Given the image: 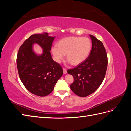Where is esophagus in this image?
Here are the masks:
<instances>
[{"mask_svg":"<svg viewBox=\"0 0 131 131\" xmlns=\"http://www.w3.org/2000/svg\"><path fill=\"white\" fill-rule=\"evenodd\" d=\"M63 73H64V74H67V69H66V68H63Z\"/></svg>","mask_w":131,"mask_h":131,"instance_id":"esophagus-1","label":"esophagus"}]
</instances>
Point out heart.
Returning <instances> with one entry per match:
<instances>
[{
    "label": "heart",
    "mask_w": 131,
    "mask_h": 131,
    "mask_svg": "<svg viewBox=\"0 0 131 131\" xmlns=\"http://www.w3.org/2000/svg\"><path fill=\"white\" fill-rule=\"evenodd\" d=\"M92 43L86 37H70L62 39L57 46L52 47L54 60L61 62L67 54V59L71 64L75 66L84 61L91 52Z\"/></svg>",
    "instance_id": "heart-1"
}]
</instances>
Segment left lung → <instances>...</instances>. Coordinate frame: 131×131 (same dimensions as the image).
Segmentation results:
<instances>
[{
  "mask_svg": "<svg viewBox=\"0 0 131 131\" xmlns=\"http://www.w3.org/2000/svg\"><path fill=\"white\" fill-rule=\"evenodd\" d=\"M92 49L88 57L67 72L74 77L70 89L77 96L85 97L96 91L103 81L108 67V56L103 43L90 34Z\"/></svg>",
  "mask_w": 131,
  "mask_h": 131,
  "instance_id": "obj_1",
  "label": "left lung"
}]
</instances>
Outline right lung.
Returning a JSON list of instances; mask_svg holds the SVG:
<instances>
[{
  "instance_id": "1",
  "label": "right lung",
  "mask_w": 131,
  "mask_h": 131,
  "mask_svg": "<svg viewBox=\"0 0 131 131\" xmlns=\"http://www.w3.org/2000/svg\"><path fill=\"white\" fill-rule=\"evenodd\" d=\"M54 39L47 33L31 35L18 50L16 61L19 78L26 89L36 96L45 97L52 92L63 73L62 67L53 60L50 53ZM34 43L42 47V55L34 53Z\"/></svg>"
}]
</instances>
